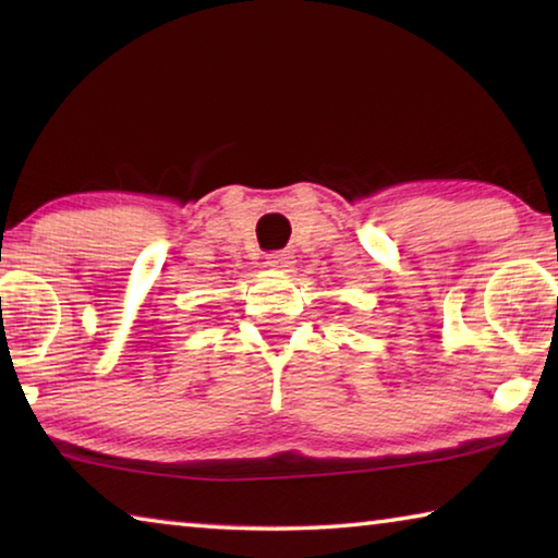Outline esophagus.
I'll return each instance as SVG.
<instances>
[{"mask_svg":"<svg viewBox=\"0 0 558 558\" xmlns=\"http://www.w3.org/2000/svg\"><path fill=\"white\" fill-rule=\"evenodd\" d=\"M266 263H268V268H272V270L288 272L295 260H292V253L290 251H278V253H270Z\"/></svg>","mask_w":558,"mask_h":558,"instance_id":"obj_1","label":"esophagus"}]
</instances>
